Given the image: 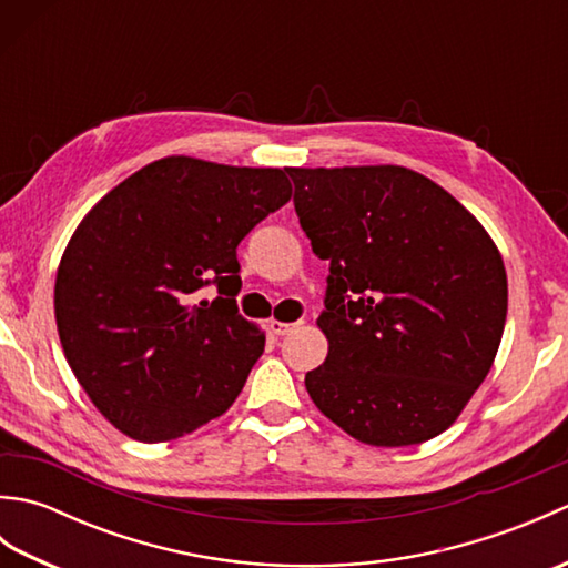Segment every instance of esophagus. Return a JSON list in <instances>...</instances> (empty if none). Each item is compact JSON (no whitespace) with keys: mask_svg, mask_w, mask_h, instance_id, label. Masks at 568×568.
I'll use <instances>...</instances> for the list:
<instances>
[{"mask_svg":"<svg viewBox=\"0 0 568 568\" xmlns=\"http://www.w3.org/2000/svg\"><path fill=\"white\" fill-rule=\"evenodd\" d=\"M295 327H297V322L295 324H287V322H281V320H271V332L277 334V336L291 334Z\"/></svg>","mask_w":568,"mask_h":568,"instance_id":"esophagus-1","label":"esophagus"}]
</instances>
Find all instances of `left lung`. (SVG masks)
Here are the masks:
<instances>
[{
  "label": "left lung",
  "instance_id": "8db88e82",
  "mask_svg": "<svg viewBox=\"0 0 568 568\" xmlns=\"http://www.w3.org/2000/svg\"><path fill=\"white\" fill-rule=\"evenodd\" d=\"M312 251L329 261L305 388L371 446L437 437L486 381L508 315L496 241L449 192L403 165L285 168Z\"/></svg>",
  "mask_w": 568,
  "mask_h": 568
}]
</instances>
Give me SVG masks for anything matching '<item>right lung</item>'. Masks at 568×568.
<instances>
[{
	"label": "right lung",
	"mask_w": 568,
	"mask_h": 568,
	"mask_svg": "<svg viewBox=\"0 0 568 568\" xmlns=\"http://www.w3.org/2000/svg\"><path fill=\"white\" fill-rule=\"evenodd\" d=\"M291 195L281 168L168 155L82 216L55 275L58 336L126 437L178 439L234 405L265 344L236 310V246ZM210 282L221 297L197 304Z\"/></svg>",
	"instance_id": "right-lung-1"
}]
</instances>
